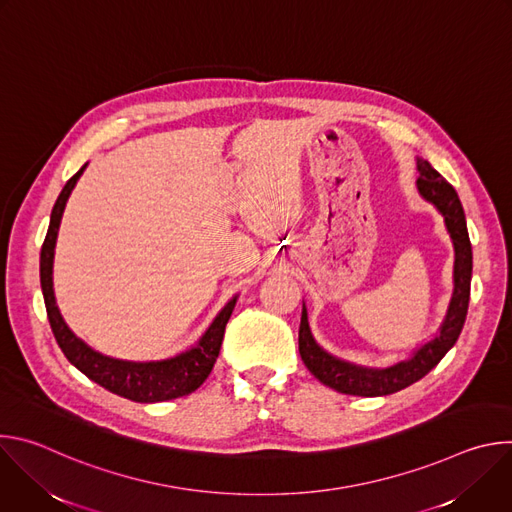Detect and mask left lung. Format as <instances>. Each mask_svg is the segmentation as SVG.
Returning a JSON list of instances; mask_svg holds the SVG:
<instances>
[{
    "instance_id": "left-lung-1",
    "label": "left lung",
    "mask_w": 512,
    "mask_h": 512,
    "mask_svg": "<svg viewBox=\"0 0 512 512\" xmlns=\"http://www.w3.org/2000/svg\"><path fill=\"white\" fill-rule=\"evenodd\" d=\"M419 178L415 182L419 196L433 204L435 210L444 216L446 229L454 245V291L442 326L437 334L417 346L409 358L399 360L391 367H364L344 358H338L324 350L308 322V308L302 306L300 322V356L308 371L326 387L358 397H381L397 393L415 381L423 379L446 352L456 344L468 314L470 302V281H472V245L466 227V214L458 192L448 184L440 172H435L427 160L417 158Z\"/></svg>"
}]
</instances>
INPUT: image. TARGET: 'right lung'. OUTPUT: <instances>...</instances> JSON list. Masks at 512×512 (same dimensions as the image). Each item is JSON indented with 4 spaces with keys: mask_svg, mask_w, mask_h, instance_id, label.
Instances as JSON below:
<instances>
[{
    "mask_svg": "<svg viewBox=\"0 0 512 512\" xmlns=\"http://www.w3.org/2000/svg\"><path fill=\"white\" fill-rule=\"evenodd\" d=\"M85 168L87 164L64 184L60 196L56 198V204L50 214L48 233L40 251V285H42V296H44L48 322L54 332V338L70 364H75L83 375H87L91 381H95L97 385L105 387L107 391L119 397L131 399L135 403H158V401H170V399L190 395L206 381V377L214 367L218 352H221L227 322L235 310L239 296H233L225 304V308L214 316V320L204 330V334L196 340V344H192L190 348L170 358L125 360V358L107 356L91 348L64 322L56 306L54 281H52L54 249H56L62 212L70 192L75 190Z\"/></svg>",
    "mask_w": 512,
    "mask_h": 512,
    "instance_id": "add662e5",
    "label": "right lung"
}]
</instances>
